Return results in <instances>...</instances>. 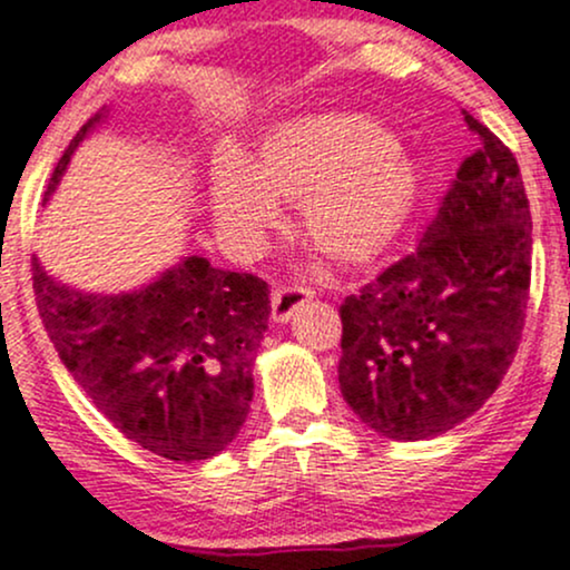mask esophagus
<instances>
[{
  "label": "esophagus",
  "instance_id": "1",
  "mask_svg": "<svg viewBox=\"0 0 570 570\" xmlns=\"http://www.w3.org/2000/svg\"><path fill=\"white\" fill-rule=\"evenodd\" d=\"M313 297V292L303 284H281L273 289L271 305H273V322L284 324L294 316L297 307H303L307 299Z\"/></svg>",
  "mask_w": 570,
  "mask_h": 570
}]
</instances>
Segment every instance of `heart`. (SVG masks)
Instances as JSON below:
<instances>
[{
    "label": "heart",
    "mask_w": 570,
    "mask_h": 570,
    "mask_svg": "<svg viewBox=\"0 0 570 570\" xmlns=\"http://www.w3.org/2000/svg\"><path fill=\"white\" fill-rule=\"evenodd\" d=\"M278 200L299 203L307 244L332 263H364L389 246L415 200L402 147L364 115L313 112L259 136L254 158L227 153L212 166L214 217L252 246L276 225Z\"/></svg>",
    "instance_id": "1"
}]
</instances>
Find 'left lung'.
Wrapping results in <instances>:
<instances>
[{
	"mask_svg": "<svg viewBox=\"0 0 570 570\" xmlns=\"http://www.w3.org/2000/svg\"><path fill=\"white\" fill-rule=\"evenodd\" d=\"M480 136L407 257L340 305V391L381 436L417 442L474 415L525 326L533 225L512 149Z\"/></svg>",
	"mask_w": 570,
	"mask_h": 570,
	"instance_id": "left-lung-1",
	"label": "left lung"
}]
</instances>
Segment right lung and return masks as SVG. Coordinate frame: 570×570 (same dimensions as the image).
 Returning a JSON list of instances; mask_svg holds the SVG:
<instances>
[{
  "label": "right lung",
  "instance_id": "obj_1",
  "mask_svg": "<svg viewBox=\"0 0 570 570\" xmlns=\"http://www.w3.org/2000/svg\"><path fill=\"white\" fill-rule=\"evenodd\" d=\"M101 120L90 117L71 139L45 200ZM31 278L63 367L128 440L168 461L195 463L238 436L254 396L252 356L271 316L263 278L219 271L203 257H185L120 297L56 284L37 257Z\"/></svg>",
  "mask_w": 570,
  "mask_h": 570
}]
</instances>
